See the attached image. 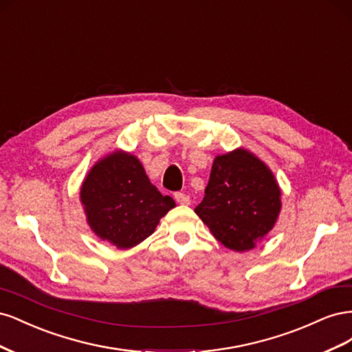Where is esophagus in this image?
Instances as JSON below:
<instances>
[{"label":"esophagus","instance_id":"esophagus-1","mask_svg":"<svg viewBox=\"0 0 352 352\" xmlns=\"http://www.w3.org/2000/svg\"><path fill=\"white\" fill-rule=\"evenodd\" d=\"M175 199L177 201V204H180V206H189L190 204L189 195H186L184 192H176L175 194Z\"/></svg>","mask_w":352,"mask_h":352}]
</instances>
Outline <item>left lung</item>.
Returning a JSON list of instances; mask_svg holds the SVG:
<instances>
[{"label":"left lung","mask_w":352,"mask_h":352,"mask_svg":"<svg viewBox=\"0 0 352 352\" xmlns=\"http://www.w3.org/2000/svg\"><path fill=\"white\" fill-rule=\"evenodd\" d=\"M280 208V188L272 170L238 148L214 158L204 199L195 212L220 243L242 252L273 229Z\"/></svg>","instance_id":"8db88e82"}]
</instances>
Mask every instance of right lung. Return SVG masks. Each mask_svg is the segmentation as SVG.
Masks as SVG:
<instances>
[{"mask_svg": "<svg viewBox=\"0 0 352 352\" xmlns=\"http://www.w3.org/2000/svg\"><path fill=\"white\" fill-rule=\"evenodd\" d=\"M80 202L95 235L119 250L153 235L160 219L176 207L150 182L140 160L124 151L109 154L89 170Z\"/></svg>", "mask_w": 352, "mask_h": 352, "instance_id": "add662e5", "label": "right lung"}]
</instances>
